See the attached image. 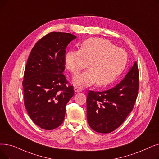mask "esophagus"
Instances as JSON below:
<instances>
[{
    "instance_id": "34e87169",
    "label": "esophagus",
    "mask_w": 159,
    "mask_h": 159,
    "mask_svg": "<svg viewBox=\"0 0 159 159\" xmlns=\"http://www.w3.org/2000/svg\"><path fill=\"white\" fill-rule=\"evenodd\" d=\"M74 89H75V92H82V90H83V89H82V88H79V87H77V86L75 87Z\"/></svg>"
}]
</instances>
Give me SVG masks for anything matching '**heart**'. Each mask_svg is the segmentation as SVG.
Returning <instances> with one entry per match:
<instances>
[{
	"mask_svg": "<svg viewBox=\"0 0 159 159\" xmlns=\"http://www.w3.org/2000/svg\"><path fill=\"white\" fill-rule=\"evenodd\" d=\"M87 62L89 69L76 75L74 83L78 86L93 83L106 86L121 74L127 62V54L107 39L91 38L82 43L80 50L70 51L65 56L66 66L73 74L86 67Z\"/></svg>",
	"mask_w": 159,
	"mask_h": 159,
	"instance_id": "b5f03b06",
	"label": "heart"
}]
</instances>
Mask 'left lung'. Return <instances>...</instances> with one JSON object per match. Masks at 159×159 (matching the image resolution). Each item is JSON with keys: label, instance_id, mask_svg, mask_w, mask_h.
<instances>
[{"label": "left lung", "instance_id": "8db88e82", "mask_svg": "<svg viewBox=\"0 0 159 159\" xmlns=\"http://www.w3.org/2000/svg\"><path fill=\"white\" fill-rule=\"evenodd\" d=\"M139 88V67L135 61L120 84L104 92L89 91L86 99L89 125L100 133L118 129L133 110Z\"/></svg>", "mask_w": 159, "mask_h": 159}]
</instances>
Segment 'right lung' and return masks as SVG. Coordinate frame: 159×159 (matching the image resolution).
<instances>
[{
  "instance_id": "add662e5",
  "label": "right lung",
  "mask_w": 159,
  "mask_h": 159,
  "mask_svg": "<svg viewBox=\"0 0 159 159\" xmlns=\"http://www.w3.org/2000/svg\"><path fill=\"white\" fill-rule=\"evenodd\" d=\"M75 38L70 33L51 32L37 41L27 60L22 82L24 104L41 129L52 130L63 123L66 106L74 95L63 72L66 47Z\"/></svg>"
}]
</instances>
